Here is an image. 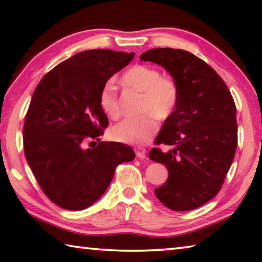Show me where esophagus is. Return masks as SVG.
I'll return each instance as SVG.
<instances>
[{
    "label": "esophagus",
    "instance_id": "obj_1",
    "mask_svg": "<svg viewBox=\"0 0 262 262\" xmlns=\"http://www.w3.org/2000/svg\"><path fill=\"white\" fill-rule=\"evenodd\" d=\"M145 151H147V150H145L144 148H142V147L135 148V154L139 158H145Z\"/></svg>",
    "mask_w": 262,
    "mask_h": 262
}]
</instances>
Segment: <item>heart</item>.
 <instances>
[{
  "instance_id": "b5f03b06",
  "label": "heart",
  "mask_w": 262,
  "mask_h": 262,
  "mask_svg": "<svg viewBox=\"0 0 262 262\" xmlns=\"http://www.w3.org/2000/svg\"><path fill=\"white\" fill-rule=\"evenodd\" d=\"M122 82L143 92L140 117L127 118L112 127L110 135L114 141L126 144H144L157 132L158 121L165 120L173 113L179 101V90L171 79L162 77L156 68L136 64L122 75ZM99 104L106 115L112 119L120 117V104L113 82H107L99 95Z\"/></svg>"
}]
</instances>
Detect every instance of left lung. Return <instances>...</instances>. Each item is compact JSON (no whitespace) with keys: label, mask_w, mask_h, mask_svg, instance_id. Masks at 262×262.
Masks as SVG:
<instances>
[{"label":"left lung","mask_w":262,"mask_h":262,"mask_svg":"<svg viewBox=\"0 0 262 262\" xmlns=\"http://www.w3.org/2000/svg\"><path fill=\"white\" fill-rule=\"evenodd\" d=\"M162 66L179 90L176 110L163 123L149 158L168 171L155 189L164 206L176 211L201 207L220 192L237 148L236 105L223 79L192 53L152 48L140 56Z\"/></svg>","instance_id":"1"}]
</instances>
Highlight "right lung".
<instances>
[{
    "mask_svg": "<svg viewBox=\"0 0 262 262\" xmlns=\"http://www.w3.org/2000/svg\"><path fill=\"white\" fill-rule=\"evenodd\" d=\"M134 53L83 51L61 62L35 88L26 114L24 154L42 192L61 208L83 210L98 200L115 167L135 158L130 147L99 142L108 119L99 95Z\"/></svg>",
    "mask_w": 262,
    "mask_h": 262,
    "instance_id": "add662e5",
    "label": "right lung"
}]
</instances>
